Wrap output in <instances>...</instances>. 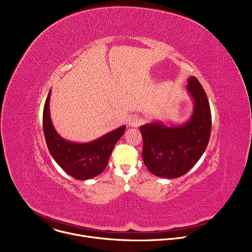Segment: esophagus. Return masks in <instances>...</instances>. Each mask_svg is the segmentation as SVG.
Instances as JSON below:
<instances>
[{
  "mask_svg": "<svg viewBox=\"0 0 252 252\" xmlns=\"http://www.w3.org/2000/svg\"><path fill=\"white\" fill-rule=\"evenodd\" d=\"M141 123V119L138 118L137 116H132L128 120V126H138Z\"/></svg>",
  "mask_w": 252,
  "mask_h": 252,
  "instance_id": "esophagus-1",
  "label": "esophagus"
}]
</instances>
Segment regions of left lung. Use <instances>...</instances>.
<instances>
[{"mask_svg": "<svg viewBox=\"0 0 252 252\" xmlns=\"http://www.w3.org/2000/svg\"><path fill=\"white\" fill-rule=\"evenodd\" d=\"M187 90L193 100L188 122L170 125L153 122L140 126L143 162L159 177L175 178L187 173L203 155L210 137L211 113L206 94L195 77H189Z\"/></svg>", "mask_w": 252, "mask_h": 252, "instance_id": "1", "label": "left lung"}]
</instances>
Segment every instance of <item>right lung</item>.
I'll return each mask as SVG.
<instances>
[{
  "label": "right lung",
  "instance_id": "add662e5",
  "mask_svg": "<svg viewBox=\"0 0 252 252\" xmlns=\"http://www.w3.org/2000/svg\"><path fill=\"white\" fill-rule=\"evenodd\" d=\"M51 93L50 90L43 113V128L51 156L67 174L79 181H87L100 174L109 162L117 141L124 134L126 126L90 142L66 140L58 133L51 120Z\"/></svg>",
  "mask_w": 252,
  "mask_h": 252
}]
</instances>
